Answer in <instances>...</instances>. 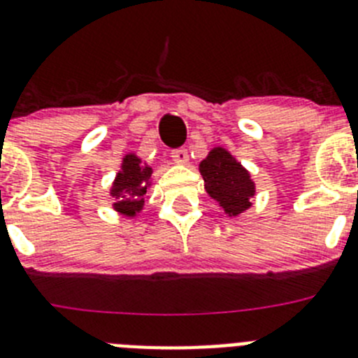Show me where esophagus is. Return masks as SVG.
Segmentation results:
<instances>
[{
	"instance_id": "34e87169",
	"label": "esophagus",
	"mask_w": 358,
	"mask_h": 358,
	"mask_svg": "<svg viewBox=\"0 0 358 358\" xmlns=\"http://www.w3.org/2000/svg\"><path fill=\"white\" fill-rule=\"evenodd\" d=\"M172 157L179 164L188 163V150L186 148H176V150H172Z\"/></svg>"
}]
</instances>
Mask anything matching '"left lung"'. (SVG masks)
Returning <instances> with one entry per match:
<instances>
[{
    "instance_id": "8db88e82",
    "label": "left lung",
    "mask_w": 358,
    "mask_h": 358,
    "mask_svg": "<svg viewBox=\"0 0 358 358\" xmlns=\"http://www.w3.org/2000/svg\"><path fill=\"white\" fill-rule=\"evenodd\" d=\"M204 188L211 199L224 208L229 217L243 213L251 208L255 182L251 173L222 147H215L199 164Z\"/></svg>"
}]
</instances>
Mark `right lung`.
Segmentation results:
<instances>
[{"mask_svg": "<svg viewBox=\"0 0 358 358\" xmlns=\"http://www.w3.org/2000/svg\"><path fill=\"white\" fill-rule=\"evenodd\" d=\"M152 169L148 164L141 163V159L134 154H127L123 157L122 170L116 176L110 195L115 197V210L120 213L134 217L145 206V194L150 186Z\"/></svg>", "mask_w": 358, "mask_h": 358, "instance_id": "obj_1", "label": "right lung"}]
</instances>
